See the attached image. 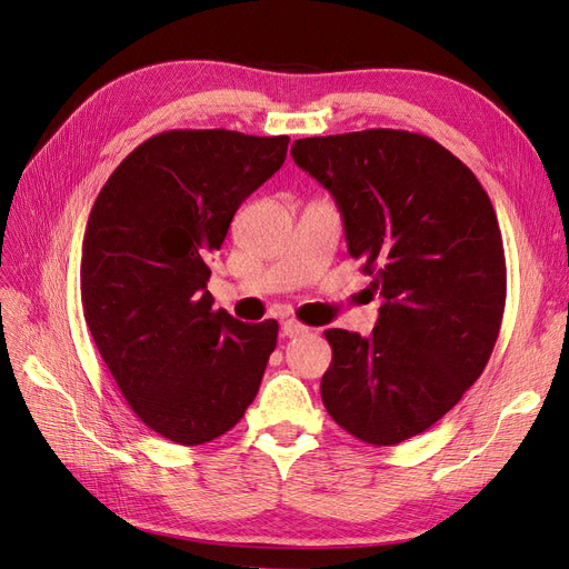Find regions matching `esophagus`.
Returning <instances> with one entry per match:
<instances>
[{
  "mask_svg": "<svg viewBox=\"0 0 569 569\" xmlns=\"http://www.w3.org/2000/svg\"><path fill=\"white\" fill-rule=\"evenodd\" d=\"M306 332H308V327L303 322H299V320H284L282 322V335L284 337H301Z\"/></svg>",
  "mask_w": 569,
  "mask_h": 569,
  "instance_id": "obj_1",
  "label": "esophagus"
}]
</instances>
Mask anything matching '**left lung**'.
Returning <instances> with one entry per match:
<instances>
[{"label": "left lung", "instance_id": "8db88e82", "mask_svg": "<svg viewBox=\"0 0 569 569\" xmlns=\"http://www.w3.org/2000/svg\"><path fill=\"white\" fill-rule=\"evenodd\" d=\"M295 163L330 192L382 297L370 337L327 330L320 396L356 439L393 446L441 420L487 368L506 308L501 228L449 149L408 130L306 137Z\"/></svg>", "mask_w": 569, "mask_h": 569}]
</instances>
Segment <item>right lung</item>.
<instances>
[{"mask_svg":"<svg viewBox=\"0 0 569 569\" xmlns=\"http://www.w3.org/2000/svg\"><path fill=\"white\" fill-rule=\"evenodd\" d=\"M289 137L168 130L120 161L82 239L84 322L126 401L153 432L199 446L256 399L278 322L213 308L209 256L242 201L278 173Z\"/></svg>","mask_w":569,"mask_h":569,"instance_id":"add662e5","label":"right lung"}]
</instances>
